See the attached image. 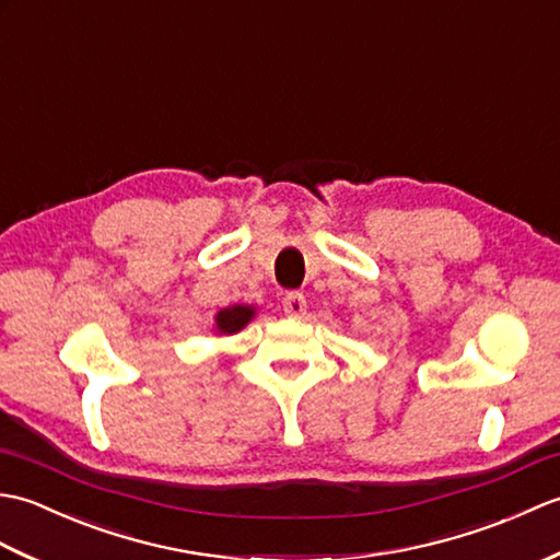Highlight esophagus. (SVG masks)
Segmentation results:
<instances>
[{
    "label": "esophagus",
    "mask_w": 560,
    "mask_h": 560,
    "mask_svg": "<svg viewBox=\"0 0 560 560\" xmlns=\"http://www.w3.org/2000/svg\"><path fill=\"white\" fill-rule=\"evenodd\" d=\"M307 311V303H305V295L303 293H287L283 295V313L289 317H303Z\"/></svg>",
    "instance_id": "obj_1"
}]
</instances>
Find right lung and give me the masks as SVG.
Masks as SVG:
<instances>
[{"label": "right lung", "mask_w": 560, "mask_h": 560, "mask_svg": "<svg viewBox=\"0 0 560 560\" xmlns=\"http://www.w3.org/2000/svg\"><path fill=\"white\" fill-rule=\"evenodd\" d=\"M253 317H255L253 305L223 307V311L217 313V331L219 335H235V331H241Z\"/></svg>", "instance_id": "right-lung-1"}]
</instances>
